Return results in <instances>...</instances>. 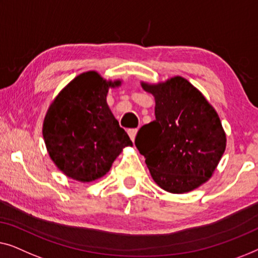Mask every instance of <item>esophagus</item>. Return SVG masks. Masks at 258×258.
<instances>
[{"instance_id": "esophagus-1", "label": "esophagus", "mask_w": 258, "mask_h": 258, "mask_svg": "<svg viewBox=\"0 0 258 258\" xmlns=\"http://www.w3.org/2000/svg\"><path fill=\"white\" fill-rule=\"evenodd\" d=\"M137 132H138V130H137V128H131V130H128V131H127L128 136H130V138H131V140H132V141H134V140H136V136H137Z\"/></svg>"}]
</instances>
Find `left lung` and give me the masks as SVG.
<instances>
[{
	"mask_svg": "<svg viewBox=\"0 0 258 258\" xmlns=\"http://www.w3.org/2000/svg\"><path fill=\"white\" fill-rule=\"evenodd\" d=\"M141 86L154 96L155 120L139 130L137 148L159 187L174 194L194 190L209 180L226 150L219 114L180 76Z\"/></svg>",
	"mask_w": 258,
	"mask_h": 258,
	"instance_id": "obj_1",
	"label": "left lung"
}]
</instances>
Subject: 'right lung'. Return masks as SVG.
Segmentation results:
<instances>
[{
  "label": "right lung",
  "instance_id": "1",
  "mask_svg": "<svg viewBox=\"0 0 258 258\" xmlns=\"http://www.w3.org/2000/svg\"><path fill=\"white\" fill-rule=\"evenodd\" d=\"M120 85L121 81L88 71L72 79L50 105L43 138L53 164L67 176L81 182L100 179L122 148L133 146L106 103L108 89Z\"/></svg>",
  "mask_w": 258,
  "mask_h": 258
}]
</instances>
